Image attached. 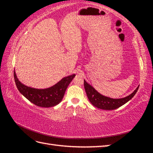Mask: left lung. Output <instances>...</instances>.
Listing matches in <instances>:
<instances>
[{"instance_id":"left-lung-1","label":"left lung","mask_w":153,"mask_h":153,"mask_svg":"<svg viewBox=\"0 0 153 153\" xmlns=\"http://www.w3.org/2000/svg\"><path fill=\"white\" fill-rule=\"evenodd\" d=\"M139 87V86L136 88V89L131 95L126 97L124 98L112 99L110 98V97L102 95L101 94L97 92L91 85L85 82V80H84V87H85V92L90 102L97 108L107 110H115L123 105L127 102H128L137 93Z\"/></svg>"}]
</instances>
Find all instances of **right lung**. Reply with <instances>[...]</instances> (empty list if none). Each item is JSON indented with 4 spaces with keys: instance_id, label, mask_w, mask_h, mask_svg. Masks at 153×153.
Segmentation results:
<instances>
[{
    "instance_id": "obj_1",
    "label": "right lung",
    "mask_w": 153,
    "mask_h": 153,
    "mask_svg": "<svg viewBox=\"0 0 153 153\" xmlns=\"http://www.w3.org/2000/svg\"><path fill=\"white\" fill-rule=\"evenodd\" d=\"M75 76L76 75L73 74L65 77L59 82L49 88L38 89L31 88L22 84L18 80L15 71H14L15 83L19 91L34 105L46 108L54 106L61 102L68 86Z\"/></svg>"
}]
</instances>
